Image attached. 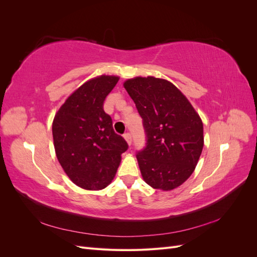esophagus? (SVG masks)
Here are the masks:
<instances>
[{"label": "esophagus", "instance_id": "esophagus-1", "mask_svg": "<svg viewBox=\"0 0 257 257\" xmlns=\"http://www.w3.org/2000/svg\"><path fill=\"white\" fill-rule=\"evenodd\" d=\"M123 137L125 138V141L127 142V144L128 145H131L132 144V135H131V133H125L123 135Z\"/></svg>", "mask_w": 257, "mask_h": 257}]
</instances>
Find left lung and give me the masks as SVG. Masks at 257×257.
Masks as SVG:
<instances>
[{
    "instance_id": "8db88e82",
    "label": "left lung",
    "mask_w": 257,
    "mask_h": 257,
    "mask_svg": "<svg viewBox=\"0 0 257 257\" xmlns=\"http://www.w3.org/2000/svg\"><path fill=\"white\" fill-rule=\"evenodd\" d=\"M143 119L146 147L136 158L146 183L173 190L195 169L204 147L198 113L181 91L165 79L136 77L124 82Z\"/></svg>"
}]
</instances>
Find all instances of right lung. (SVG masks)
I'll return each mask as SVG.
<instances>
[{
    "label": "right lung",
    "instance_id": "1",
    "mask_svg": "<svg viewBox=\"0 0 257 257\" xmlns=\"http://www.w3.org/2000/svg\"><path fill=\"white\" fill-rule=\"evenodd\" d=\"M119 80L99 76L83 83L61 106L53 119L57 158L69 179L85 190H102L111 182L128 148L115 134L104 102Z\"/></svg>",
    "mask_w": 257,
    "mask_h": 257
}]
</instances>
